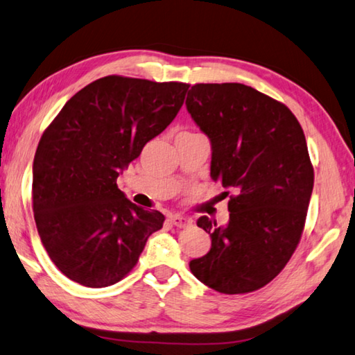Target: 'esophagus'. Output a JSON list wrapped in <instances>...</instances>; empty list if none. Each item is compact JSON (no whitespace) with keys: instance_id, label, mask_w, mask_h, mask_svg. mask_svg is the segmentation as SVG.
<instances>
[{"instance_id":"34e87169","label":"esophagus","mask_w":355,"mask_h":355,"mask_svg":"<svg viewBox=\"0 0 355 355\" xmlns=\"http://www.w3.org/2000/svg\"><path fill=\"white\" fill-rule=\"evenodd\" d=\"M168 220H170L171 225H174L176 227H185L190 225V218H187V216L184 215H171Z\"/></svg>"}]
</instances>
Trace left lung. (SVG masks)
Instances as JSON below:
<instances>
[{
  "label": "left lung",
  "mask_w": 355,
  "mask_h": 355,
  "mask_svg": "<svg viewBox=\"0 0 355 355\" xmlns=\"http://www.w3.org/2000/svg\"><path fill=\"white\" fill-rule=\"evenodd\" d=\"M185 104L212 145L210 178L234 191L225 227L198 220L212 246L190 270L220 293H250L284 270L301 240L313 190L304 130L287 105L245 84H196Z\"/></svg>",
  "instance_id": "1"
}]
</instances>
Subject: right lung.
I'll return each mask as SVG.
<instances>
[{"label": "right lung", "instance_id": "right-lung-1", "mask_svg": "<svg viewBox=\"0 0 355 355\" xmlns=\"http://www.w3.org/2000/svg\"><path fill=\"white\" fill-rule=\"evenodd\" d=\"M189 87L105 76L68 99L45 129L33 164L34 220L68 279L116 284L164 226L165 216L130 202L116 178L174 120Z\"/></svg>", "mask_w": 355, "mask_h": 355}]
</instances>
